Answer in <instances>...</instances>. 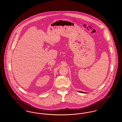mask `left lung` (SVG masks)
<instances>
[{"mask_svg": "<svg viewBox=\"0 0 122 122\" xmlns=\"http://www.w3.org/2000/svg\"><path fill=\"white\" fill-rule=\"evenodd\" d=\"M78 92H81V93H86V92H80V91H78Z\"/></svg>", "mask_w": 122, "mask_h": 122, "instance_id": "obj_1", "label": "left lung"}]
</instances>
